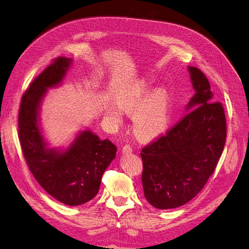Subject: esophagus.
Returning <instances> with one entry per match:
<instances>
[{
	"mask_svg": "<svg viewBox=\"0 0 249 249\" xmlns=\"http://www.w3.org/2000/svg\"><path fill=\"white\" fill-rule=\"evenodd\" d=\"M133 152V147L132 145L130 144H124V147H123V153L124 154H129V153H132Z\"/></svg>",
	"mask_w": 249,
	"mask_h": 249,
	"instance_id": "esophagus-1",
	"label": "esophagus"
}]
</instances>
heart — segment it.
Here are the masks:
<instances>
[{
	"label": "heart",
	"mask_w": 249,
	"mask_h": 249,
	"mask_svg": "<svg viewBox=\"0 0 249 249\" xmlns=\"http://www.w3.org/2000/svg\"><path fill=\"white\" fill-rule=\"evenodd\" d=\"M116 103L107 110V114L115 124L123 122V111L135 114V131L142 138H150L162 133L168 126L173 108V100L168 90L156 89L148 79L133 82L116 96Z\"/></svg>",
	"instance_id": "heart-1"
}]
</instances>
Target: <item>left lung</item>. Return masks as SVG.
<instances>
[{
  "mask_svg": "<svg viewBox=\"0 0 249 249\" xmlns=\"http://www.w3.org/2000/svg\"><path fill=\"white\" fill-rule=\"evenodd\" d=\"M195 94L187 114L141 149L142 186L146 200L161 210L185 205L214 172L227 138V119L207 77L188 67Z\"/></svg>",
  "mask_w": 249,
  "mask_h": 249,
  "instance_id": "obj_1",
  "label": "left lung"
}]
</instances>
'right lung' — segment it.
Returning a JSON list of instances; mask_svg holds the SVG:
<instances>
[{"label": "right lung", "instance_id": "right-lung-1", "mask_svg": "<svg viewBox=\"0 0 249 249\" xmlns=\"http://www.w3.org/2000/svg\"><path fill=\"white\" fill-rule=\"evenodd\" d=\"M71 59L58 57L21 96L18 138L35 179L51 196L67 206L91 200L100 190L102 176L116 155V146L85 130L63 150L48 147L39 127L40 104L47 89L62 82Z\"/></svg>", "mask_w": 249, "mask_h": 249}]
</instances>
